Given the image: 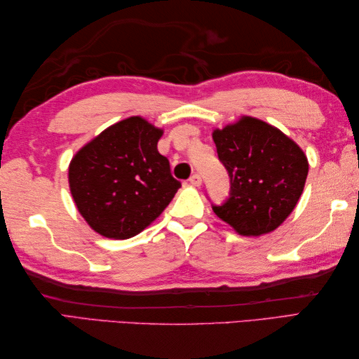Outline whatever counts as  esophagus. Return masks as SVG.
<instances>
[{"instance_id":"34e87169","label":"esophagus","mask_w":359,"mask_h":359,"mask_svg":"<svg viewBox=\"0 0 359 359\" xmlns=\"http://www.w3.org/2000/svg\"><path fill=\"white\" fill-rule=\"evenodd\" d=\"M189 184L194 185V187H201V185H202V177H201V174H193L191 177H189Z\"/></svg>"}]
</instances>
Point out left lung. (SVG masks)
<instances>
[{"label":"left lung","instance_id":"obj_1","mask_svg":"<svg viewBox=\"0 0 359 359\" xmlns=\"http://www.w3.org/2000/svg\"><path fill=\"white\" fill-rule=\"evenodd\" d=\"M219 160L230 175V197L212 211L242 236L271 233L304 191L309 162L297 144L265 121L242 117L215 129Z\"/></svg>","mask_w":359,"mask_h":359}]
</instances>
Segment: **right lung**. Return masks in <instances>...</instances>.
<instances>
[{"label": "right lung", "instance_id": "obj_1", "mask_svg": "<svg viewBox=\"0 0 359 359\" xmlns=\"http://www.w3.org/2000/svg\"><path fill=\"white\" fill-rule=\"evenodd\" d=\"M162 129L142 117L106 128L69 165V188L80 215L98 234L129 239L162 215L180 182L157 151Z\"/></svg>", "mask_w": 359, "mask_h": 359}]
</instances>
